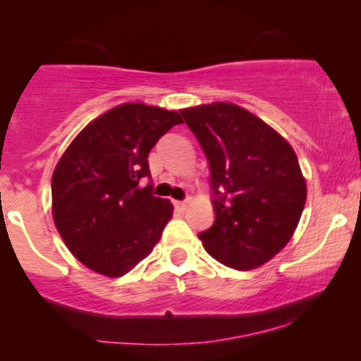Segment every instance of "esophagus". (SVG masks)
<instances>
[{"label":"esophagus","mask_w":361,"mask_h":361,"mask_svg":"<svg viewBox=\"0 0 361 361\" xmlns=\"http://www.w3.org/2000/svg\"><path fill=\"white\" fill-rule=\"evenodd\" d=\"M187 206H188L187 201H174V207H178V209H181V211L187 209Z\"/></svg>","instance_id":"obj_1"}]
</instances>
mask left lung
I'll return each mask as SVG.
<instances>
[{"label":"left lung","mask_w":361,"mask_h":361,"mask_svg":"<svg viewBox=\"0 0 361 361\" xmlns=\"http://www.w3.org/2000/svg\"><path fill=\"white\" fill-rule=\"evenodd\" d=\"M180 113L209 162L214 224L199 234L204 250L238 271L260 267L290 241L307 197L293 148L238 104Z\"/></svg>","instance_id":"8db88e82"}]
</instances>
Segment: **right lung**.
Segmentation results:
<instances>
[{"label": "right lung", "mask_w": 361, "mask_h": 361, "mask_svg": "<svg viewBox=\"0 0 361 361\" xmlns=\"http://www.w3.org/2000/svg\"><path fill=\"white\" fill-rule=\"evenodd\" d=\"M180 113L126 103L89 123L52 176V214L68 250L94 272L120 278L152 253L173 204L152 194L148 154Z\"/></svg>", "instance_id": "1"}]
</instances>
